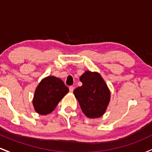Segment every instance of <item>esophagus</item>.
Segmentation results:
<instances>
[{"instance_id":"34e87169","label":"esophagus","mask_w":152,"mask_h":152,"mask_svg":"<svg viewBox=\"0 0 152 152\" xmlns=\"http://www.w3.org/2000/svg\"><path fill=\"white\" fill-rule=\"evenodd\" d=\"M74 87L73 86H69V91H70L71 93H72L73 91H74Z\"/></svg>"}]
</instances>
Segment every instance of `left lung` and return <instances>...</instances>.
<instances>
[{
    "label": "left lung",
    "mask_w": 152,
    "mask_h": 152,
    "mask_svg": "<svg viewBox=\"0 0 152 152\" xmlns=\"http://www.w3.org/2000/svg\"><path fill=\"white\" fill-rule=\"evenodd\" d=\"M82 86L74 91L75 97L87 117L99 118L105 113L111 97L107 85L97 72L86 71L80 76Z\"/></svg>",
    "instance_id": "1"
}]
</instances>
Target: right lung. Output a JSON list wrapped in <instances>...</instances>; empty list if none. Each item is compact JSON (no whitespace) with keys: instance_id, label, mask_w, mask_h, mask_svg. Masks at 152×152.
<instances>
[{"instance_id":"right-lung-1","label":"right lung","mask_w":152,"mask_h":152,"mask_svg":"<svg viewBox=\"0 0 152 152\" xmlns=\"http://www.w3.org/2000/svg\"><path fill=\"white\" fill-rule=\"evenodd\" d=\"M69 91V88L60 78L55 76L44 78L35 91L33 99L35 111L41 115L50 114Z\"/></svg>"}]
</instances>
